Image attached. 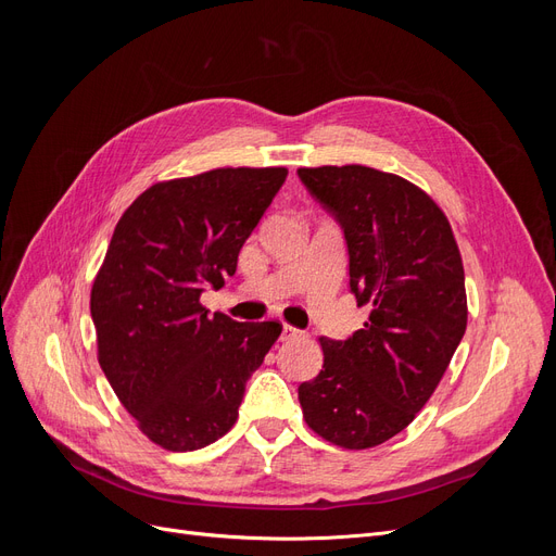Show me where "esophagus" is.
Segmentation results:
<instances>
[{
	"mask_svg": "<svg viewBox=\"0 0 556 556\" xmlns=\"http://www.w3.org/2000/svg\"><path fill=\"white\" fill-rule=\"evenodd\" d=\"M299 333H301V331H299L296 327L285 325V327H282V333H280V339H282V341H292V339H296Z\"/></svg>",
	"mask_w": 556,
	"mask_h": 556,
	"instance_id": "obj_1",
	"label": "esophagus"
}]
</instances>
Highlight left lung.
<instances>
[{
	"instance_id": "8db88e82",
	"label": "left lung",
	"mask_w": 556,
	"mask_h": 556,
	"mask_svg": "<svg viewBox=\"0 0 556 556\" xmlns=\"http://www.w3.org/2000/svg\"><path fill=\"white\" fill-rule=\"evenodd\" d=\"M296 174L341 223L350 290L371 306L352 339H319L323 371L299 384V403L319 439L368 450L413 422L462 341V252L441 206L406 178L364 164Z\"/></svg>"
}]
</instances>
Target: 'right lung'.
Wrapping results in <instances>:
<instances>
[{"label":"right lung","instance_id":"1","mask_svg":"<svg viewBox=\"0 0 556 556\" xmlns=\"http://www.w3.org/2000/svg\"><path fill=\"white\" fill-rule=\"evenodd\" d=\"M285 176V166H223L160 180L115 225L90 292L97 359L141 433L164 450L223 439L282 331L276 319L208 315L199 294L237 271Z\"/></svg>","mask_w":556,"mask_h":556}]
</instances>
